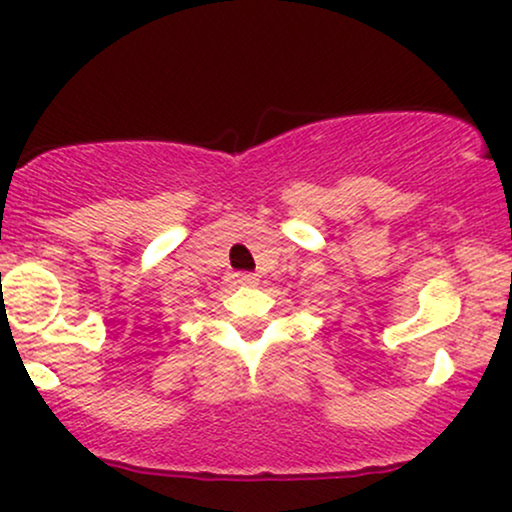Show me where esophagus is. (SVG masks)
Segmentation results:
<instances>
[{
    "mask_svg": "<svg viewBox=\"0 0 512 512\" xmlns=\"http://www.w3.org/2000/svg\"><path fill=\"white\" fill-rule=\"evenodd\" d=\"M234 276H236V283H241V286H255L257 283L255 274H234Z\"/></svg>",
    "mask_w": 512,
    "mask_h": 512,
    "instance_id": "obj_1",
    "label": "esophagus"
}]
</instances>
